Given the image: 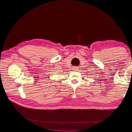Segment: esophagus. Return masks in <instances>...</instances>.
Instances as JSON below:
<instances>
[{"mask_svg":"<svg viewBox=\"0 0 132 132\" xmlns=\"http://www.w3.org/2000/svg\"><path fill=\"white\" fill-rule=\"evenodd\" d=\"M73 70L77 71L78 69V67H74L73 68Z\"/></svg>","mask_w":132,"mask_h":132,"instance_id":"1","label":"esophagus"}]
</instances>
